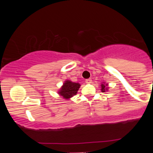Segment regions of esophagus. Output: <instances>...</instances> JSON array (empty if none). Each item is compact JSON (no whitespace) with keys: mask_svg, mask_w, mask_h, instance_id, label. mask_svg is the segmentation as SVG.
Listing matches in <instances>:
<instances>
[{"mask_svg":"<svg viewBox=\"0 0 153 153\" xmlns=\"http://www.w3.org/2000/svg\"><path fill=\"white\" fill-rule=\"evenodd\" d=\"M85 82H86L87 83H91L92 82L91 79H85Z\"/></svg>","mask_w":153,"mask_h":153,"instance_id":"1","label":"esophagus"}]
</instances>
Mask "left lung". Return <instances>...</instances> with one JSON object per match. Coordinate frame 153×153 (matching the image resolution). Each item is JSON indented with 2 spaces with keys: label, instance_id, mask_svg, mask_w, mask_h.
Listing matches in <instances>:
<instances>
[{
  "label": "left lung",
  "instance_id": "left-lung-1",
  "mask_svg": "<svg viewBox=\"0 0 153 153\" xmlns=\"http://www.w3.org/2000/svg\"><path fill=\"white\" fill-rule=\"evenodd\" d=\"M101 85H102V89L101 90H102V91L103 92V93H104V92H105L106 91H107L108 88H106V85H107L102 84Z\"/></svg>",
  "mask_w": 153,
  "mask_h": 153
}]
</instances>
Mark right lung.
<instances>
[{
	"label": "right lung",
	"mask_w": 153,
	"mask_h": 153,
	"mask_svg": "<svg viewBox=\"0 0 153 153\" xmlns=\"http://www.w3.org/2000/svg\"><path fill=\"white\" fill-rule=\"evenodd\" d=\"M79 88H80V84H79L78 83L66 81L62 85V88L60 89L59 94L65 99H69L72 96L76 95Z\"/></svg>",
	"instance_id": "obj_1"
}]
</instances>
